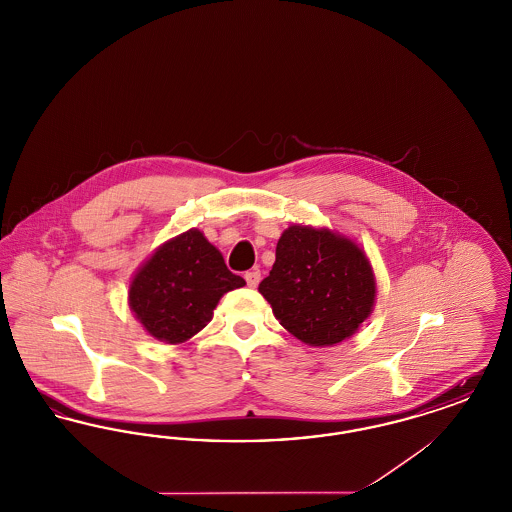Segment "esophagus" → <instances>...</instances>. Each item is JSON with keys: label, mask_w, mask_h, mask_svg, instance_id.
<instances>
[{"label": "esophagus", "mask_w": 512, "mask_h": 512, "mask_svg": "<svg viewBox=\"0 0 512 512\" xmlns=\"http://www.w3.org/2000/svg\"><path fill=\"white\" fill-rule=\"evenodd\" d=\"M245 282H247L249 288H257L259 282H261V272H259V268H253V270L245 272Z\"/></svg>", "instance_id": "obj_1"}]
</instances>
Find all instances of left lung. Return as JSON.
<instances>
[{
	"mask_svg": "<svg viewBox=\"0 0 512 512\" xmlns=\"http://www.w3.org/2000/svg\"><path fill=\"white\" fill-rule=\"evenodd\" d=\"M259 292L274 317L311 347L349 340L376 303V276L365 249L330 228L288 226Z\"/></svg>",
	"mask_w": 512,
	"mask_h": 512,
	"instance_id": "left-lung-1",
	"label": "left lung"
}]
</instances>
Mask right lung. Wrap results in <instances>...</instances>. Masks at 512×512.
I'll list each match as a JSON object with an SVG mask.
<instances>
[{
    "label": "right lung",
    "mask_w": 512,
    "mask_h": 512,
    "mask_svg": "<svg viewBox=\"0 0 512 512\" xmlns=\"http://www.w3.org/2000/svg\"><path fill=\"white\" fill-rule=\"evenodd\" d=\"M245 286L205 234L190 228L159 245L134 272L128 305L155 340L184 343L213 318L224 293Z\"/></svg>",
    "instance_id": "obj_1"
}]
</instances>
